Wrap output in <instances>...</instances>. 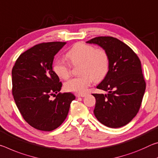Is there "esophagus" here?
I'll return each mask as SVG.
<instances>
[{
    "mask_svg": "<svg viewBox=\"0 0 158 158\" xmlns=\"http://www.w3.org/2000/svg\"><path fill=\"white\" fill-rule=\"evenodd\" d=\"M86 95H87L86 94H77L76 97H85Z\"/></svg>",
    "mask_w": 158,
    "mask_h": 158,
    "instance_id": "34e87169",
    "label": "esophagus"
}]
</instances>
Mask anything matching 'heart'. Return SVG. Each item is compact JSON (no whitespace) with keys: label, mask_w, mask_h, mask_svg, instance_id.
<instances>
[{"label":"heart","mask_w":158,"mask_h":158,"mask_svg":"<svg viewBox=\"0 0 158 158\" xmlns=\"http://www.w3.org/2000/svg\"><path fill=\"white\" fill-rule=\"evenodd\" d=\"M66 58L73 64H81V76L67 81L64 87L67 91L83 94L93 81L98 82L104 78L109 69V57L106 51L83 43H77L69 50ZM53 71L59 77L66 80L71 76V66L63 60H56Z\"/></svg>","instance_id":"heart-1"}]
</instances>
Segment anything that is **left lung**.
Here are the masks:
<instances>
[{"label":"left lung","mask_w":158,"mask_h":158,"mask_svg":"<svg viewBox=\"0 0 158 158\" xmlns=\"http://www.w3.org/2000/svg\"><path fill=\"white\" fill-rule=\"evenodd\" d=\"M87 43L100 46L109 57L108 73L97 87L108 94H92L95 117L108 127L125 126L137 114L146 89L140 59L128 45L110 36L96 37Z\"/></svg>","instance_id":"left-lung-1"}]
</instances>
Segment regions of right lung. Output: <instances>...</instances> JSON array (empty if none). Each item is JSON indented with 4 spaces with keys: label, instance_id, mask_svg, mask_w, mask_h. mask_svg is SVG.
I'll return each instance as SVG.
<instances>
[{
    "label": "right lung",
    "instance_id": "1",
    "mask_svg": "<svg viewBox=\"0 0 158 158\" xmlns=\"http://www.w3.org/2000/svg\"><path fill=\"white\" fill-rule=\"evenodd\" d=\"M66 43L34 45L21 54L12 70L15 103L26 122L38 130L50 131L59 127L76 99L72 93L59 92L62 83L52 69L54 57ZM50 96L56 99L51 100Z\"/></svg>",
    "mask_w": 158,
    "mask_h": 158
}]
</instances>
